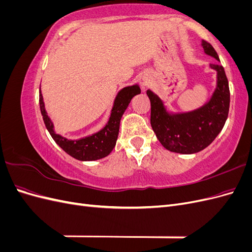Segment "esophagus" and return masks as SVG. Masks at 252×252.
I'll return each mask as SVG.
<instances>
[{
	"mask_svg": "<svg viewBox=\"0 0 252 252\" xmlns=\"http://www.w3.org/2000/svg\"><path fill=\"white\" fill-rule=\"evenodd\" d=\"M148 80L147 79H143L142 81H141V86H142V88L143 89H145V87H146L147 85H148Z\"/></svg>",
	"mask_w": 252,
	"mask_h": 252,
	"instance_id": "esophagus-1",
	"label": "esophagus"
}]
</instances>
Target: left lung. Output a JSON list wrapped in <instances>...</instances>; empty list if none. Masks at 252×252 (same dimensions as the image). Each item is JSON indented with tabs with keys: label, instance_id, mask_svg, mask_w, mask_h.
Wrapping results in <instances>:
<instances>
[{
	"label": "left lung",
	"instance_id": "obj_1",
	"mask_svg": "<svg viewBox=\"0 0 252 252\" xmlns=\"http://www.w3.org/2000/svg\"><path fill=\"white\" fill-rule=\"evenodd\" d=\"M204 52L220 61L211 45L202 41ZM217 71V86L210 100L192 111L172 113L154 91L146 94L150 100V123L158 140L169 151L182 155L196 154L210 145L222 130L228 117L230 93L223 66L210 64Z\"/></svg>",
	"mask_w": 252,
	"mask_h": 252
}]
</instances>
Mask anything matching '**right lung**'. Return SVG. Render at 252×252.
<instances>
[{
  "instance_id": "right-lung-1",
  "label": "right lung",
  "mask_w": 252,
  "mask_h": 252,
  "mask_svg": "<svg viewBox=\"0 0 252 252\" xmlns=\"http://www.w3.org/2000/svg\"><path fill=\"white\" fill-rule=\"evenodd\" d=\"M139 94H141V89L138 84L121 89L116 98H114L110 117L105 127L102 128L100 131L78 140L66 139L64 136L56 133L55 129H53L52 122L47 116L46 110H45L41 88L40 109L45 126H46L52 139L55 140V142L66 154L79 159V161H95V159H100L107 157L112 151L113 147L116 146L121 118L127 109L131 98Z\"/></svg>"
}]
</instances>
